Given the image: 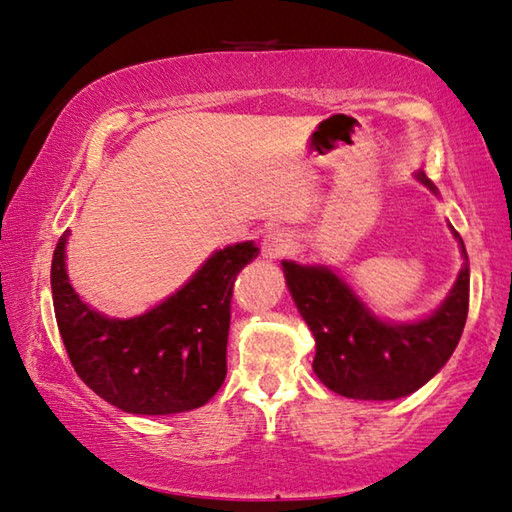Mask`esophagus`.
<instances>
[{
	"instance_id": "1",
	"label": "esophagus",
	"mask_w": 512,
	"mask_h": 512,
	"mask_svg": "<svg viewBox=\"0 0 512 512\" xmlns=\"http://www.w3.org/2000/svg\"><path fill=\"white\" fill-rule=\"evenodd\" d=\"M293 251V238L283 231H272L263 240V256L265 258H281Z\"/></svg>"
}]
</instances>
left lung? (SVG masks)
<instances>
[{
  "instance_id": "obj_1",
  "label": "left lung",
  "mask_w": 512,
  "mask_h": 512,
  "mask_svg": "<svg viewBox=\"0 0 512 512\" xmlns=\"http://www.w3.org/2000/svg\"><path fill=\"white\" fill-rule=\"evenodd\" d=\"M423 185L432 187L426 174ZM462 242L460 233H455ZM467 256V254H465ZM283 274L302 318L316 338L313 371L345 398L393 400L421 389L458 345L469 311V267H462L446 302L412 325L377 320L327 267L283 261Z\"/></svg>"
}]
</instances>
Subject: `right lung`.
I'll use <instances>...</instances> for the list:
<instances>
[{"instance_id": "obj_1", "label": "right lung", "mask_w": 512, "mask_h": 512, "mask_svg": "<svg viewBox=\"0 0 512 512\" xmlns=\"http://www.w3.org/2000/svg\"><path fill=\"white\" fill-rule=\"evenodd\" d=\"M66 233L52 256V300L68 359L86 387L130 414H178L206 405L226 377L233 283L258 256L254 242L212 254L144 316L109 320L68 283Z\"/></svg>"}]
</instances>
